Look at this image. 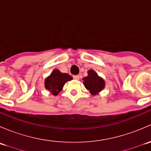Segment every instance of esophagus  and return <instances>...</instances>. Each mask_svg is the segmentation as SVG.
Masks as SVG:
<instances>
[{
	"label": "esophagus",
	"instance_id": "34e87169",
	"mask_svg": "<svg viewBox=\"0 0 151 151\" xmlns=\"http://www.w3.org/2000/svg\"><path fill=\"white\" fill-rule=\"evenodd\" d=\"M73 78L74 79V80H79V79H80V76L79 75H74L73 76Z\"/></svg>",
	"mask_w": 151,
	"mask_h": 151
}]
</instances>
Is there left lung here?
I'll list each match as a JSON object with an SVG mask.
<instances>
[{"instance_id": "left-lung-1", "label": "left lung", "mask_w": 151, "mask_h": 151, "mask_svg": "<svg viewBox=\"0 0 151 151\" xmlns=\"http://www.w3.org/2000/svg\"><path fill=\"white\" fill-rule=\"evenodd\" d=\"M88 73V77L83 78V84L91 94L95 95L104 88V81L102 78L99 77L93 70H90Z\"/></svg>"}]
</instances>
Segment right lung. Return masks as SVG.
Here are the masks:
<instances>
[{"label": "right lung", "mask_w": 151, "mask_h": 151, "mask_svg": "<svg viewBox=\"0 0 151 151\" xmlns=\"http://www.w3.org/2000/svg\"><path fill=\"white\" fill-rule=\"evenodd\" d=\"M71 80L72 77L69 74L61 73L59 70L55 69L45 80V88L53 95L56 96L60 93L65 83Z\"/></svg>", "instance_id": "1"}]
</instances>
